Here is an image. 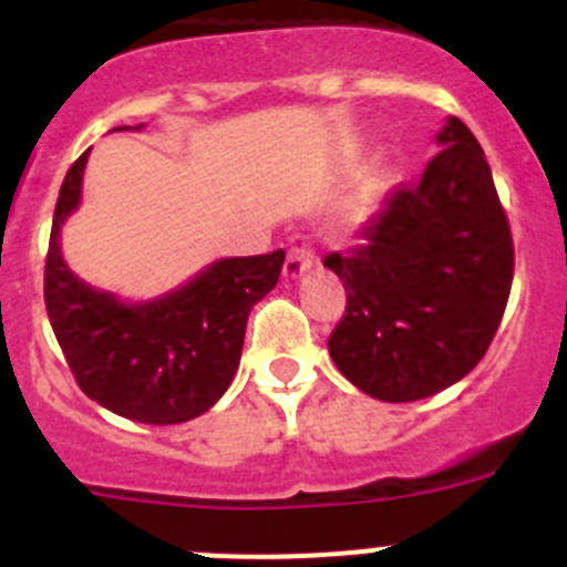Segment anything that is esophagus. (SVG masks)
Listing matches in <instances>:
<instances>
[{
  "label": "esophagus",
  "instance_id": "34e87169",
  "mask_svg": "<svg viewBox=\"0 0 567 567\" xmlns=\"http://www.w3.org/2000/svg\"><path fill=\"white\" fill-rule=\"evenodd\" d=\"M315 264H318V258H315V249L309 247V240L292 238V244H289L287 249V260H284V275H287L289 280L300 278V275L309 272Z\"/></svg>",
  "mask_w": 567,
  "mask_h": 567
}]
</instances>
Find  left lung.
Wrapping results in <instances>:
<instances>
[{
	"instance_id": "1",
	"label": "left lung",
	"mask_w": 567,
	"mask_h": 567,
	"mask_svg": "<svg viewBox=\"0 0 567 567\" xmlns=\"http://www.w3.org/2000/svg\"><path fill=\"white\" fill-rule=\"evenodd\" d=\"M420 184H400L363 229L329 252L346 312L329 354L360 392L412 403L457 383L488 352L514 280V238L485 153L457 115Z\"/></svg>"
}]
</instances>
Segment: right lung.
<instances>
[{
    "instance_id": "add662e5",
    "label": "right lung",
    "mask_w": 567,
    "mask_h": 567,
    "mask_svg": "<svg viewBox=\"0 0 567 567\" xmlns=\"http://www.w3.org/2000/svg\"><path fill=\"white\" fill-rule=\"evenodd\" d=\"M87 153L64 175L53 213L44 258L50 327L90 400L138 423H187L233 383L249 309L272 292L287 255L218 260L167 298L124 307L82 284L59 252L62 221L79 207Z\"/></svg>"
}]
</instances>
